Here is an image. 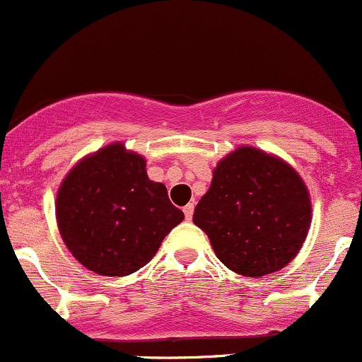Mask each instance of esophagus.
Segmentation results:
<instances>
[{
    "label": "esophagus",
    "mask_w": 362,
    "mask_h": 362,
    "mask_svg": "<svg viewBox=\"0 0 362 362\" xmlns=\"http://www.w3.org/2000/svg\"><path fill=\"white\" fill-rule=\"evenodd\" d=\"M184 214H185V218L187 221H191L192 218V214H194V203H187L184 206Z\"/></svg>",
    "instance_id": "34e87169"
}]
</instances>
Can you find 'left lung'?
Segmentation results:
<instances>
[{"label": "left lung", "mask_w": 362, "mask_h": 362, "mask_svg": "<svg viewBox=\"0 0 362 362\" xmlns=\"http://www.w3.org/2000/svg\"><path fill=\"white\" fill-rule=\"evenodd\" d=\"M310 218L308 191L293 168L254 147H240L217 164L192 221L224 266L243 276H264L296 257Z\"/></svg>", "instance_id": "8db88e82"}]
</instances>
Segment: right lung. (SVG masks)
<instances>
[{
  "mask_svg": "<svg viewBox=\"0 0 362 362\" xmlns=\"http://www.w3.org/2000/svg\"><path fill=\"white\" fill-rule=\"evenodd\" d=\"M59 233L73 257L103 276L144 268L164 236L184 221L145 159L112 144L80 160L57 192Z\"/></svg>",
  "mask_w": 362,
  "mask_h": 362,
  "instance_id": "add662e5",
  "label": "right lung"
}]
</instances>
